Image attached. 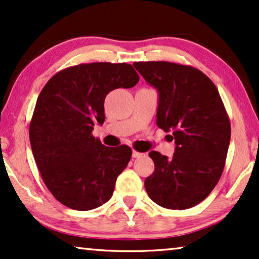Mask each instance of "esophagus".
Masks as SVG:
<instances>
[{
    "label": "esophagus",
    "mask_w": 259,
    "mask_h": 259,
    "mask_svg": "<svg viewBox=\"0 0 259 259\" xmlns=\"http://www.w3.org/2000/svg\"><path fill=\"white\" fill-rule=\"evenodd\" d=\"M141 155H143V153H140V152H138V151H133V153H132L133 158H139V157H141Z\"/></svg>",
    "instance_id": "34e87169"
}]
</instances>
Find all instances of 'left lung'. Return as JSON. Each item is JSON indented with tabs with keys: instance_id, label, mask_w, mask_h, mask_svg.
I'll list each match as a JSON object with an SVG mask.
<instances>
[{
	"instance_id": "left-lung-1",
	"label": "left lung",
	"mask_w": 259,
	"mask_h": 259,
	"mask_svg": "<svg viewBox=\"0 0 259 259\" xmlns=\"http://www.w3.org/2000/svg\"><path fill=\"white\" fill-rule=\"evenodd\" d=\"M159 92L157 125L172 132L176 152L168 159L150 152L154 172L145 189L154 203L185 210L203 201L221 179L231 125L214 83L192 66L167 61L134 62Z\"/></svg>"
}]
</instances>
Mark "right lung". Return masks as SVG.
Wrapping results in <instances>:
<instances>
[{"label": "right lung", "mask_w": 259, "mask_h": 259, "mask_svg": "<svg viewBox=\"0 0 259 259\" xmlns=\"http://www.w3.org/2000/svg\"><path fill=\"white\" fill-rule=\"evenodd\" d=\"M138 81L128 63L93 62L60 70L42 88L29 125L31 151L46 186L65 206L88 211L111 199L132 150L105 146L92 132L105 121L106 95Z\"/></svg>", "instance_id": "right-lung-1"}]
</instances>
